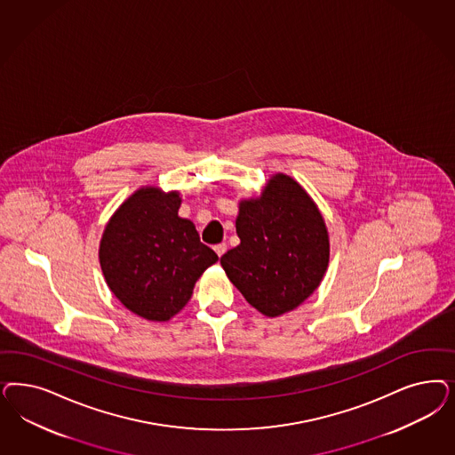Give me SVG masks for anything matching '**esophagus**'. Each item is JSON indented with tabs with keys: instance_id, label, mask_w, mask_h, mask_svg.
I'll use <instances>...</instances> for the list:
<instances>
[{
	"instance_id": "1",
	"label": "esophagus",
	"mask_w": 455,
	"mask_h": 455,
	"mask_svg": "<svg viewBox=\"0 0 455 455\" xmlns=\"http://www.w3.org/2000/svg\"><path fill=\"white\" fill-rule=\"evenodd\" d=\"M214 251L218 252V256H222L226 251H228V244L226 243H220V244H218V246H214Z\"/></svg>"
}]
</instances>
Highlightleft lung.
<instances>
[{
    "label": "left lung",
    "instance_id": "8db88e82",
    "mask_svg": "<svg viewBox=\"0 0 455 455\" xmlns=\"http://www.w3.org/2000/svg\"><path fill=\"white\" fill-rule=\"evenodd\" d=\"M241 244L220 264L251 307L279 316L313 293L328 267L330 243L318 207L291 177L276 174L259 199L241 201Z\"/></svg>",
    "mask_w": 455,
    "mask_h": 455
}]
</instances>
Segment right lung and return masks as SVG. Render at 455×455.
<instances>
[{"mask_svg": "<svg viewBox=\"0 0 455 455\" xmlns=\"http://www.w3.org/2000/svg\"><path fill=\"white\" fill-rule=\"evenodd\" d=\"M179 207L177 192L144 188L118 207L100 241L108 288L150 322H167L184 308L196 281L218 261L191 220L177 216Z\"/></svg>", "mask_w": 455, "mask_h": 455, "instance_id": "add662e5", "label": "right lung"}]
</instances>
